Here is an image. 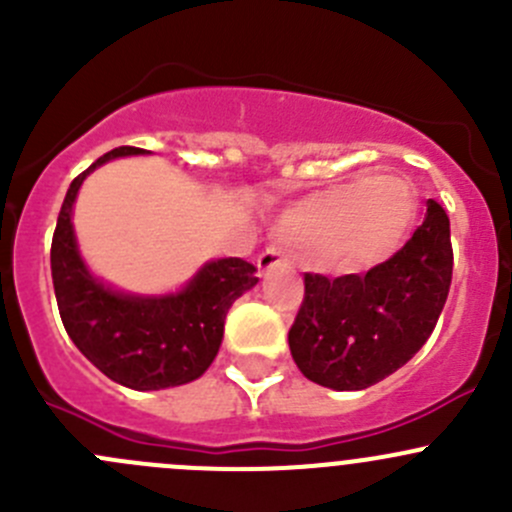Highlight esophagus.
Here are the masks:
<instances>
[{"label": "esophagus", "instance_id": "esophagus-1", "mask_svg": "<svg viewBox=\"0 0 512 512\" xmlns=\"http://www.w3.org/2000/svg\"><path fill=\"white\" fill-rule=\"evenodd\" d=\"M277 265H289L287 255L280 250V247H275V245L267 247V250L257 257V270H260L262 275H265V272H270L272 267H277Z\"/></svg>", "mask_w": 512, "mask_h": 512}]
</instances>
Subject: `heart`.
Returning a JSON list of instances; mask_svg holds the SVG:
<instances>
[{
  "instance_id": "heart-1",
  "label": "heart",
  "mask_w": 512,
  "mask_h": 512,
  "mask_svg": "<svg viewBox=\"0 0 512 512\" xmlns=\"http://www.w3.org/2000/svg\"><path fill=\"white\" fill-rule=\"evenodd\" d=\"M418 215L416 193L399 175H359L289 210L282 225L307 240L342 227V250L356 265H376L401 250Z\"/></svg>"
}]
</instances>
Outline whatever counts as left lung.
<instances>
[{"mask_svg":"<svg viewBox=\"0 0 512 512\" xmlns=\"http://www.w3.org/2000/svg\"><path fill=\"white\" fill-rule=\"evenodd\" d=\"M453 275L451 223L436 200L391 260L366 275H304L289 352L309 381L334 391L379 384L426 344Z\"/></svg>","mask_w":512,"mask_h":512,"instance_id":"obj_1","label":"left lung"}]
</instances>
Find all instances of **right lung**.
Wrapping results in <instances>:
<instances>
[{
    "label": "right lung",
    "mask_w": 512,
    "mask_h": 512,
    "mask_svg": "<svg viewBox=\"0 0 512 512\" xmlns=\"http://www.w3.org/2000/svg\"><path fill=\"white\" fill-rule=\"evenodd\" d=\"M143 148L121 146L84 170L66 190L54 240L51 280L66 334L116 384L158 391L200 379L223 344L225 317L237 297L257 285L255 265L240 257L210 260L178 292L133 294L98 280L79 252L74 203L86 175Z\"/></svg>",
    "instance_id": "add662e5"
}]
</instances>
